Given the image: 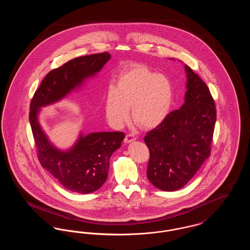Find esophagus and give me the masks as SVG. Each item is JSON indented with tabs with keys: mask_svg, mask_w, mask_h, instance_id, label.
Masks as SVG:
<instances>
[{
	"mask_svg": "<svg viewBox=\"0 0 250 250\" xmlns=\"http://www.w3.org/2000/svg\"><path fill=\"white\" fill-rule=\"evenodd\" d=\"M136 140V137L133 135V134H127L125 138V143H129L134 142Z\"/></svg>",
	"mask_w": 250,
	"mask_h": 250,
	"instance_id": "1",
	"label": "esophagus"
}]
</instances>
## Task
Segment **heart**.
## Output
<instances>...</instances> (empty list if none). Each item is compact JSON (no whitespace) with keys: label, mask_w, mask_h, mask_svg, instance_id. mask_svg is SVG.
<instances>
[{"label":"heart","mask_w":250,"mask_h":250,"mask_svg":"<svg viewBox=\"0 0 250 250\" xmlns=\"http://www.w3.org/2000/svg\"><path fill=\"white\" fill-rule=\"evenodd\" d=\"M173 99L172 85L162 74L144 65H135L122 73L116 87L109 85L104 97L107 122L121 127L129 119L143 128H154L166 119Z\"/></svg>","instance_id":"1"}]
</instances>
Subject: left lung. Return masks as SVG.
Segmentation results:
<instances>
[{
	"mask_svg": "<svg viewBox=\"0 0 250 250\" xmlns=\"http://www.w3.org/2000/svg\"><path fill=\"white\" fill-rule=\"evenodd\" d=\"M185 103L144 137L150 159L147 177L155 188L186 186L210 156L216 109L209 88L188 65Z\"/></svg>",
	"mask_w": 250,
	"mask_h": 250,
	"instance_id": "1",
	"label": "left lung"
}]
</instances>
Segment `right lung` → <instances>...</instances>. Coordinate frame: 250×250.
I'll return each mask as SVG.
<instances>
[{
    "mask_svg": "<svg viewBox=\"0 0 250 250\" xmlns=\"http://www.w3.org/2000/svg\"><path fill=\"white\" fill-rule=\"evenodd\" d=\"M110 58L107 52L81 56L48 72L30 104L29 120L37 150V158L60 184L72 192L87 194L106 182L109 158L119 149L123 132H98L81 135L74 147L60 151L48 142L37 119L39 107L57 102L84 80L100 71Z\"/></svg>",
    "mask_w": 250,
    "mask_h": 250,
    "instance_id": "1",
    "label": "right lung"
}]
</instances>
